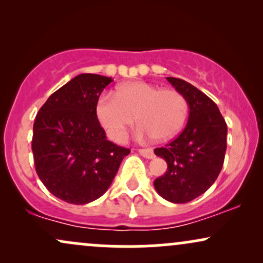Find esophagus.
<instances>
[{"label":"esophagus","instance_id":"1","mask_svg":"<svg viewBox=\"0 0 263 263\" xmlns=\"http://www.w3.org/2000/svg\"><path fill=\"white\" fill-rule=\"evenodd\" d=\"M140 155L143 156L144 158H148V159H153L156 157L152 148H142L140 149Z\"/></svg>","mask_w":263,"mask_h":263}]
</instances>
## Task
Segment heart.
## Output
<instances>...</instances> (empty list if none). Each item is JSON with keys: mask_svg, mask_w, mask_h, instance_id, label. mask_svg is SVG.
Here are the masks:
<instances>
[{"mask_svg": "<svg viewBox=\"0 0 263 263\" xmlns=\"http://www.w3.org/2000/svg\"><path fill=\"white\" fill-rule=\"evenodd\" d=\"M188 111V101L183 93L146 81L122 84L115 96L105 93L96 105L99 121L116 142L125 140L136 119L141 125L138 137L171 140L183 128Z\"/></svg>", "mask_w": 263, "mask_h": 263, "instance_id": "obj_1", "label": "heart"}]
</instances>
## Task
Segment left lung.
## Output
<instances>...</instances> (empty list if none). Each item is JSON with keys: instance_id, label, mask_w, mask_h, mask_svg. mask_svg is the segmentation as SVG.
Wrapping results in <instances>:
<instances>
[{"instance_id": "obj_1", "label": "left lung", "mask_w": 263, "mask_h": 263, "mask_svg": "<svg viewBox=\"0 0 263 263\" xmlns=\"http://www.w3.org/2000/svg\"><path fill=\"white\" fill-rule=\"evenodd\" d=\"M188 101L185 128L156 156L167 162V171L155 179V189L171 203L183 204L198 198L218 178L226 152L228 126L216 104L204 92L177 78H167Z\"/></svg>"}]
</instances>
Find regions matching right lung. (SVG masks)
Returning a JSON list of instances; mask_svg holds the SVG:
<instances>
[{
    "label": "right lung",
    "instance_id": "1",
    "mask_svg": "<svg viewBox=\"0 0 263 263\" xmlns=\"http://www.w3.org/2000/svg\"><path fill=\"white\" fill-rule=\"evenodd\" d=\"M112 79L80 74L49 96L35 116L32 151L39 179L66 203H91L110 188L128 148L107 140L96 116Z\"/></svg>",
    "mask_w": 263,
    "mask_h": 263
}]
</instances>
